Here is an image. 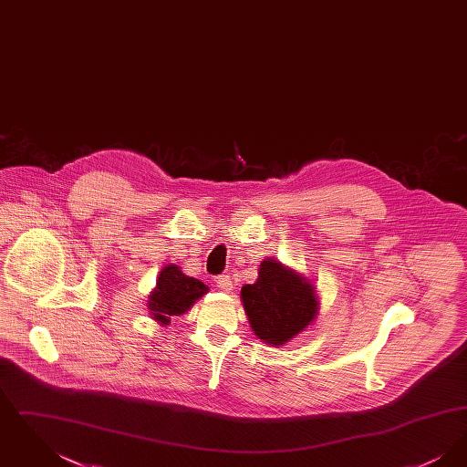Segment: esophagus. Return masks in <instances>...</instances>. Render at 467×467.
I'll return each instance as SVG.
<instances>
[{"label":"esophagus","instance_id":"obj_1","mask_svg":"<svg viewBox=\"0 0 467 467\" xmlns=\"http://www.w3.org/2000/svg\"><path fill=\"white\" fill-rule=\"evenodd\" d=\"M215 284H217V287L223 290V292H231V290H233V280H231L229 275L219 276V278L215 280Z\"/></svg>","mask_w":467,"mask_h":467}]
</instances>
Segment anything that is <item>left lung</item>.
Instances as JSON below:
<instances>
[{
	"label": "left lung",
	"instance_id": "1",
	"mask_svg": "<svg viewBox=\"0 0 467 467\" xmlns=\"http://www.w3.org/2000/svg\"><path fill=\"white\" fill-rule=\"evenodd\" d=\"M242 301L252 331L271 347L305 331L318 311L310 280L276 259L261 263L257 282L244 285Z\"/></svg>",
	"mask_w": 467,
	"mask_h": 467
}]
</instances>
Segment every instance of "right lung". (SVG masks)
Returning <instances> with one entry per match:
<instances>
[{
    "label": "right lung",
    "instance_id": "add662e5",
    "mask_svg": "<svg viewBox=\"0 0 467 467\" xmlns=\"http://www.w3.org/2000/svg\"><path fill=\"white\" fill-rule=\"evenodd\" d=\"M208 292V287L182 273L177 265L162 267L157 278L156 289L150 292L147 306L152 318L161 326H168L171 317L183 315Z\"/></svg>",
    "mask_w": 467,
    "mask_h": 467
}]
</instances>
